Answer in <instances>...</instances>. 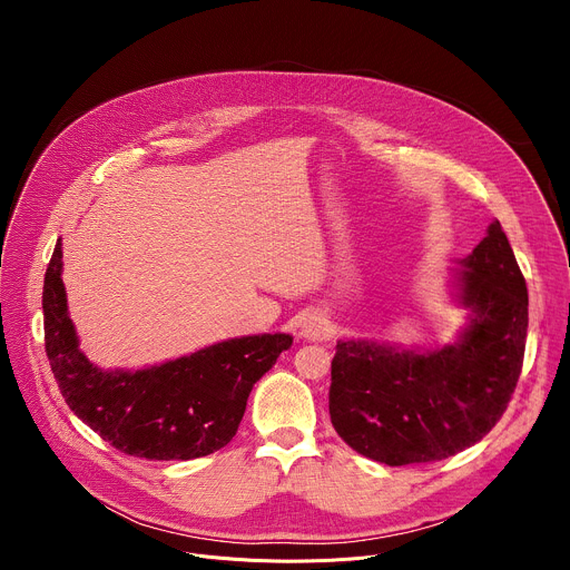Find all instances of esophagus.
Masks as SVG:
<instances>
[{
    "label": "esophagus",
    "instance_id": "obj_1",
    "mask_svg": "<svg viewBox=\"0 0 570 570\" xmlns=\"http://www.w3.org/2000/svg\"><path fill=\"white\" fill-rule=\"evenodd\" d=\"M299 334L308 341H322V338H327L332 334V322L324 317L322 313L313 311V313L304 315V320L299 324Z\"/></svg>",
    "mask_w": 570,
    "mask_h": 570
}]
</instances>
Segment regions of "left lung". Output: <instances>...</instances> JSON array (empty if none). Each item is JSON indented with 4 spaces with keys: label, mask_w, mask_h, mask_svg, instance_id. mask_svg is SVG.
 Returning <instances> with one entry per match:
<instances>
[{
    "label": "left lung",
    "mask_w": 570,
    "mask_h": 570,
    "mask_svg": "<svg viewBox=\"0 0 570 570\" xmlns=\"http://www.w3.org/2000/svg\"><path fill=\"white\" fill-rule=\"evenodd\" d=\"M462 264L460 297L475 315L458 345L429 354L336 345L330 415L361 455L390 466L444 460L508 411L525 354L528 286L499 220Z\"/></svg>",
    "instance_id": "8db88e82"
}]
</instances>
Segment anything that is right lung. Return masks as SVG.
<instances>
[{
	"label": "right lung",
	"mask_w": 570,
	"mask_h": 570,
	"mask_svg": "<svg viewBox=\"0 0 570 570\" xmlns=\"http://www.w3.org/2000/svg\"><path fill=\"white\" fill-rule=\"evenodd\" d=\"M56 243L45 273V352L62 399L110 446L146 460H194L223 449L253 385L291 350L286 334L234 338L141 372H101L78 350Z\"/></svg>",
	"instance_id": "obj_1"
}]
</instances>
